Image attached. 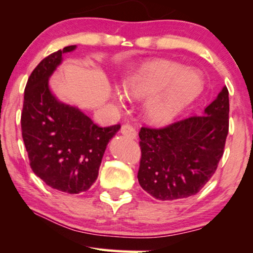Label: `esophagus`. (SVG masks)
<instances>
[{"label":"esophagus","mask_w":253,"mask_h":253,"mask_svg":"<svg viewBox=\"0 0 253 253\" xmlns=\"http://www.w3.org/2000/svg\"><path fill=\"white\" fill-rule=\"evenodd\" d=\"M121 133L129 139H136V131L130 124H123L121 127Z\"/></svg>","instance_id":"esophagus-1"}]
</instances>
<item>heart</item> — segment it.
<instances>
[{"label":"heart","mask_w":253,"mask_h":253,"mask_svg":"<svg viewBox=\"0 0 253 253\" xmlns=\"http://www.w3.org/2000/svg\"><path fill=\"white\" fill-rule=\"evenodd\" d=\"M123 89L132 98H147L144 113L151 122L165 123L176 118L203 89L197 74L171 61L149 64L127 76Z\"/></svg>","instance_id":"obj_1"}]
</instances>
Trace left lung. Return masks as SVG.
I'll return each instance as SVG.
<instances>
[{
    "mask_svg": "<svg viewBox=\"0 0 253 253\" xmlns=\"http://www.w3.org/2000/svg\"><path fill=\"white\" fill-rule=\"evenodd\" d=\"M229 111L224 86L202 117L179 120L161 129L141 127L140 186L159 201L183 200L200 192L224 152Z\"/></svg>",
    "mask_w": 253,
    "mask_h": 253,
    "instance_id": "left-lung-1",
    "label": "left lung"
}]
</instances>
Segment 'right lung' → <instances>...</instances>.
<instances>
[{
    "mask_svg": "<svg viewBox=\"0 0 253 253\" xmlns=\"http://www.w3.org/2000/svg\"><path fill=\"white\" fill-rule=\"evenodd\" d=\"M76 45L51 53L29 77L21 114L22 138L33 172L51 188L86 192L97 179L110 140L121 126L101 127L76 106L60 102L49 78Z\"/></svg>",
    "mask_w": 253,
    "mask_h": 253,
    "instance_id": "right-lung-1",
    "label": "right lung"
}]
</instances>
